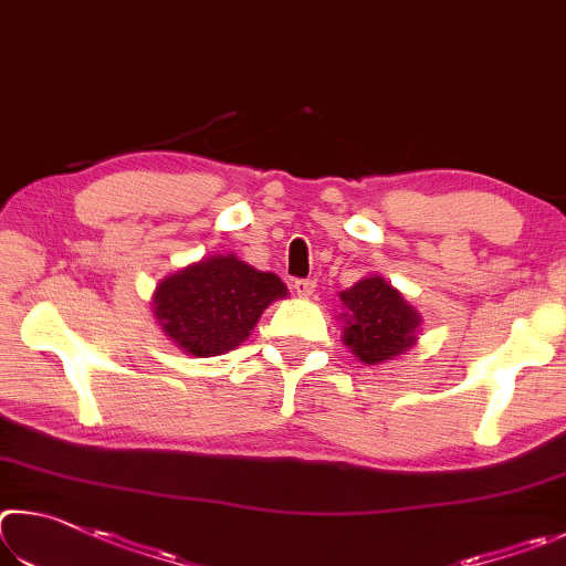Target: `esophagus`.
Listing matches in <instances>:
<instances>
[{
    "label": "esophagus",
    "mask_w": 566,
    "mask_h": 566,
    "mask_svg": "<svg viewBox=\"0 0 566 566\" xmlns=\"http://www.w3.org/2000/svg\"><path fill=\"white\" fill-rule=\"evenodd\" d=\"M293 291L298 298H311L315 291V281H311V277H301V281L293 283Z\"/></svg>",
    "instance_id": "1"
}]
</instances>
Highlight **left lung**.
Masks as SVG:
<instances>
[{
    "label": "left lung",
    "instance_id": "left-lung-1",
    "mask_svg": "<svg viewBox=\"0 0 566 566\" xmlns=\"http://www.w3.org/2000/svg\"><path fill=\"white\" fill-rule=\"evenodd\" d=\"M343 343L365 365L400 358L418 345L422 315L382 275L370 273L340 293Z\"/></svg>",
    "mask_w": 566,
    "mask_h": 566
}]
</instances>
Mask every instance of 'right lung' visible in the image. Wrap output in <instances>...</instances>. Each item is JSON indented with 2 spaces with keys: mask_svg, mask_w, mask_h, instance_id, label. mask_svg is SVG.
Segmentation results:
<instances>
[{
  "mask_svg": "<svg viewBox=\"0 0 566 566\" xmlns=\"http://www.w3.org/2000/svg\"><path fill=\"white\" fill-rule=\"evenodd\" d=\"M289 295L275 273L233 253L208 255L158 281L151 313L158 328L193 358H213L248 340L263 311Z\"/></svg>",
  "mask_w": 566,
  "mask_h": 566,
  "instance_id": "obj_1",
  "label": "right lung"
}]
</instances>
